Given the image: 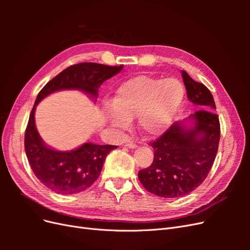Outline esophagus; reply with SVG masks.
I'll use <instances>...</instances> for the list:
<instances>
[{
  "label": "esophagus",
  "instance_id": "obj_1",
  "mask_svg": "<svg viewBox=\"0 0 250 250\" xmlns=\"http://www.w3.org/2000/svg\"><path fill=\"white\" fill-rule=\"evenodd\" d=\"M125 146H126L127 148L134 149V148H137V144H134V143H132V142H129V143H126Z\"/></svg>",
  "mask_w": 250,
  "mask_h": 250
}]
</instances>
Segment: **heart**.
<instances>
[{"label":"heart","mask_w":250,"mask_h":250,"mask_svg":"<svg viewBox=\"0 0 250 250\" xmlns=\"http://www.w3.org/2000/svg\"><path fill=\"white\" fill-rule=\"evenodd\" d=\"M185 88L175 78L138 76L125 81L113 98L106 119L117 130H125L138 117L140 130L149 137L160 134L171 123L183 102Z\"/></svg>","instance_id":"heart-1"}]
</instances>
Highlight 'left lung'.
Segmentation results:
<instances>
[{
    "mask_svg": "<svg viewBox=\"0 0 250 250\" xmlns=\"http://www.w3.org/2000/svg\"><path fill=\"white\" fill-rule=\"evenodd\" d=\"M188 99L198 106L151 143L154 160L139 171V179L150 193L163 198L183 197L198 188L214 164L220 140V123L214 112L213 95L200 82L181 71Z\"/></svg>",
    "mask_w": 250,
    "mask_h": 250,
    "instance_id": "obj_1",
    "label": "left lung"
}]
</instances>
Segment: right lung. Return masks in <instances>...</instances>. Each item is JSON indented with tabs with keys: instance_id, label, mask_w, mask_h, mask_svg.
<instances>
[{
	"instance_id": "add662e5",
	"label": "right lung",
	"mask_w": 250,
	"mask_h": 250,
	"mask_svg": "<svg viewBox=\"0 0 250 250\" xmlns=\"http://www.w3.org/2000/svg\"><path fill=\"white\" fill-rule=\"evenodd\" d=\"M122 69L123 65L94 62L74 64L50 80L37 95L25 132V151L37 179L53 192L72 195L86 190L99 177L107 154L118 146L84 143L71 151H58L47 146L36 129V105L50 94L64 89L80 90L96 100L102 83Z\"/></svg>"
}]
</instances>
